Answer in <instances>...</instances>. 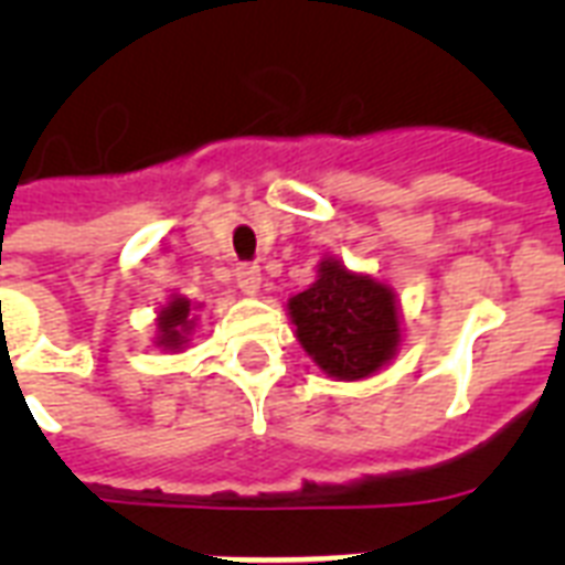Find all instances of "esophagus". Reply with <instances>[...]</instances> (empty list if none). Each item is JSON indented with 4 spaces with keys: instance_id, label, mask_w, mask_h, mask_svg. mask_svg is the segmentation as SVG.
Masks as SVG:
<instances>
[{
    "instance_id": "esophagus-1",
    "label": "esophagus",
    "mask_w": 565,
    "mask_h": 565,
    "mask_svg": "<svg viewBox=\"0 0 565 565\" xmlns=\"http://www.w3.org/2000/svg\"><path fill=\"white\" fill-rule=\"evenodd\" d=\"M237 287L246 292V296H257V290H260V266L255 264L237 266Z\"/></svg>"
}]
</instances>
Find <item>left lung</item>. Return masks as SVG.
<instances>
[{"instance_id": "1", "label": "left lung", "mask_w": 565, "mask_h": 565, "mask_svg": "<svg viewBox=\"0 0 565 565\" xmlns=\"http://www.w3.org/2000/svg\"><path fill=\"white\" fill-rule=\"evenodd\" d=\"M296 340L334 381H363L402 345V308L390 284L326 257L317 281L287 301Z\"/></svg>"}]
</instances>
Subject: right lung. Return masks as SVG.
I'll return each mask as SVG.
<instances>
[{
	"instance_id": "right-lung-1",
	"label": "right lung",
	"mask_w": 565,
	"mask_h": 565,
	"mask_svg": "<svg viewBox=\"0 0 565 565\" xmlns=\"http://www.w3.org/2000/svg\"><path fill=\"white\" fill-rule=\"evenodd\" d=\"M195 305L184 296H172L161 310H158V337H154V345L163 349V352H181L188 345V337L193 334L195 328Z\"/></svg>"
}]
</instances>
